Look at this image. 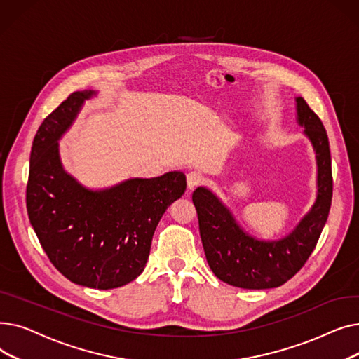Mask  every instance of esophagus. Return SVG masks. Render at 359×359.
<instances>
[{"instance_id": "esophagus-1", "label": "esophagus", "mask_w": 359, "mask_h": 359, "mask_svg": "<svg viewBox=\"0 0 359 359\" xmlns=\"http://www.w3.org/2000/svg\"><path fill=\"white\" fill-rule=\"evenodd\" d=\"M203 175L201 172H191L187 175V187L189 189H195V187L201 186L203 183Z\"/></svg>"}]
</instances>
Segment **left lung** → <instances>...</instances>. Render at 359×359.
<instances>
[{
	"label": "left lung",
	"mask_w": 359,
	"mask_h": 359,
	"mask_svg": "<svg viewBox=\"0 0 359 359\" xmlns=\"http://www.w3.org/2000/svg\"><path fill=\"white\" fill-rule=\"evenodd\" d=\"M297 115L310 138L317 158V199L297 229L278 241H260L244 233L230 211L205 187L192 201L206 260L218 279L244 290H266L285 284L306 265L329 217L333 179L329 138L320 118L303 97L297 99Z\"/></svg>",
	"instance_id": "left-lung-1"
}]
</instances>
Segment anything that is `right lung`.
I'll return each instance as SVG.
<instances>
[{
  "label": "right lung",
  "mask_w": 359,
  "mask_h": 359,
  "mask_svg": "<svg viewBox=\"0 0 359 359\" xmlns=\"http://www.w3.org/2000/svg\"><path fill=\"white\" fill-rule=\"evenodd\" d=\"M91 90L75 91L37 129L26 187L32 227L52 265L74 284L111 290L145 268L165 210L186 191V176L170 172L130 179L104 191L86 189L62 168L58 140Z\"/></svg>",
  "instance_id": "add662e5"
}]
</instances>
